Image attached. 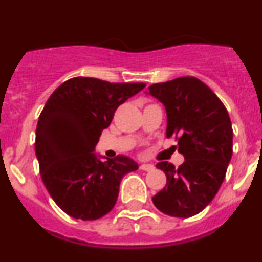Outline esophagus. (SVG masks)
Returning a JSON list of instances; mask_svg holds the SVG:
<instances>
[{
    "label": "esophagus",
    "mask_w": 262,
    "mask_h": 262,
    "mask_svg": "<svg viewBox=\"0 0 262 262\" xmlns=\"http://www.w3.org/2000/svg\"><path fill=\"white\" fill-rule=\"evenodd\" d=\"M139 168L141 170H146V172H149V170L154 169V165L152 164H140Z\"/></svg>",
    "instance_id": "1"
}]
</instances>
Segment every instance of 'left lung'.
Returning a JSON list of instances; mask_svg holds the SVG:
<instances>
[{"mask_svg": "<svg viewBox=\"0 0 262 262\" xmlns=\"http://www.w3.org/2000/svg\"><path fill=\"white\" fill-rule=\"evenodd\" d=\"M147 89L164 104L167 137H176L185 157L178 168L158 163L167 185L152 203L167 215L190 218L211 203L224 181L233 152L232 122L222 100L198 77H177Z\"/></svg>", "mask_w": 262, "mask_h": 262, "instance_id": "left-lung-1", "label": "left lung"}]
</instances>
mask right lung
<instances>
[{
	"instance_id": "right-lung-1",
	"label": "right lung",
	"mask_w": 262,
	"mask_h": 262,
	"mask_svg": "<svg viewBox=\"0 0 262 262\" xmlns=\"http://www.w3.org/2000/svg\"><path fill=\"white\" fill-rule=\"evenodd\" d=\"M144 82L72 77L47 100L35 132L40 177L54 203L75 219L95 220L115 206L120 183L137 164L123 155L102 162L94 149L116 110Z\"/></svg>"
}]
</instances>
